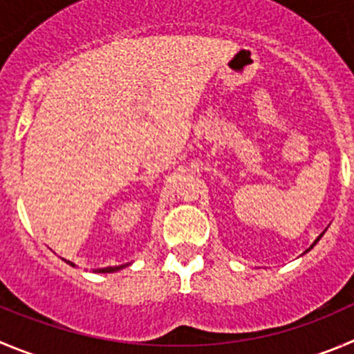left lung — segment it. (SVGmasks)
I'll list each match as a JSON object with an SVG mask.
<instances>
[{
    "mask_svg": "<svg viewBox=\"0 0 354 354\" xmlns=\"http://www.w3.org/2000/svg\"><path fill=\"white\" fill-rule=\"evenodd\" d=\"M323 234H325V230H323V232H322V234H319V236H318V237H316V241H315V243H313V244H311V248H307V250H306V252H304V253H307V252H311L313 248H315V246H316V243H318V241H319V239H322V237H323Z\"/></svg>",
    "mask_w": 354,
    "mask_h": 354,
    "instance_id": "left-lung-1",
    "label": "left lung"
}]
</instances>
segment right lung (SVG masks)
I'll return each mask as SVG.
<instances>
[{"mask_svg":"<svg viewBox=\"0 0 354 354\" xmlns=\"http://www.w3.org/2000/svg\"><path fill=\"white\" fill-rule=\"evenodd\" d=\"M66 263H69V266H75L73 262H69V260H64ZM129 263H124V266H113V267H104V269H95L94 272H101V274H110V272H117V270H122L124 267H127Z\"/></svg>","mask_w":354,"mask_h":354,"instance_id":"add662e5","label":"right lung"}]
</instances>
